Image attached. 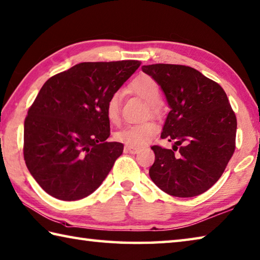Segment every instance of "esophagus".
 <instances>
[{"mask_svg": "<svg viewBox=\"0 0 260 260\" xmlns=\"http://www.w3.org/2000/svg\"><path fill=\"white\" fill-rule=\"evenodd\" d=\"M125 150L128 152V153H131V154H136L137 152L140 151L139 147H135V146H132V145H126L125 146Z\"/></svg>", "mask_w": 260, "mask_h": 260, "instance_id": "esophagus-1", "label": "esophagus"}]
</instances>
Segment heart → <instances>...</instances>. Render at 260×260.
Returning <instances> with one entry per match:
<instances>
[{"label": "heart", "instance_id": "heart-1", "mask_svg": "<svg viewBox=\"0 0 260 260\" xmlns=\"http://www.w3.org/2000/svg\"><path fill=\"white\" fill-rule=\"evenodd\" d=\"M129 89L134 93L143 98L151 108H155V104L160 99V88L156 81L149 75L142 74L136 76L129 84ZM121 93L115 91L111 93L106 103L107 118L113 124H117L120 116ZM159 131V125L154 120H145L139 124L127 125L116 132L115 139L117 141L132 146H142L150 142Z\"/></svg>", "mask_w": 260, "mask_h": 260}]
</instances>
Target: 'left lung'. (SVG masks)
Here are the masks:
<instances>
[{
	"label": "left lung",
	"instance_id": "8db88e82",
	"mask_svg": "<svg viewBox=\"0 0 260 260\" xmlns=\"http://www.w3.org/2000/svg\"><path fill=\"white\" fill-rule=\"evenodd\" d=\"M142 70L164 90L171 110L161 139L175 142L174 150L151 147V179L171 196L201 195L220 179L236 150L237 117L225 91L189 66L152 64Z\"/></svg>",
	"mask_w": 260,
	"mask_h": 260
}]
</instances>
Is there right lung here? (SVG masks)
Masks as SVG:
<instances>
[{"label":"right lung","instance_id":"obj_1","mask_svg":"<svg viewBox=\"0 0 260 260\" xmlns=\"http://www.w3.org/2000/svg\"><path fill=\"white\" fill-rule=\"evenodd\" d=\"M140 65L132 59L84 62L46 81L24 119L23 157L47 194L78 201L103 184L124 150L106 141V103Z\"/></svg>","mask_w":260,"mask_h":260}]
</instances>
